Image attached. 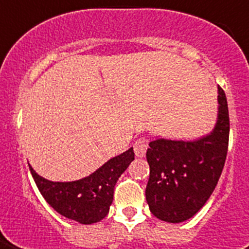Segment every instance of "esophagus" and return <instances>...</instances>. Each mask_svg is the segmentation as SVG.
I'll list each match as a JSON object with an SVG mask.
<instances>
[{"mask_svg":"<svg viewBox=\"0 0 249 249\" xmlns=\"http://www.w3.org/2000/svg\"><path fill=\"white\" fill-rule=\"evenodd\" d=\"M133 148H134V154H136V156H138V158H143L144 155H146V151H147L148 148V141L146 140V138H138V140L136 141V143H134V146H133Z\"/></svg>","mask_w":249,"mask_h":249,"instance_id":"34e87169","label":"esophagus"}]
</instances>
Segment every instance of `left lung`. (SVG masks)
Wrapping results in <instances>:
<instances>
[{
  "label": "left lung",
  "instance_id": "left-lung-1",
  "mask_svg": "<svg viewBox=\"0 0 249 249\" xmlns=\"http://www.w3.org/2000/svg\"><path fill=\"white\" fill-rule=\"evenodd\" d=\"M218 115L209 134L195 141L156 138L146 158L150 178L146 200L156 218L178 224L195 216L217 186L228 155V101L218 88Z\"/></svg>",
  "mask_w": 249,
  "mask_h": 249
}]
</instances>
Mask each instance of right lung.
<instances>
[{
    "label": "right lung",
    "mask_w": 249,
    "mask_h": 249,
    "mask_svg": "<svg viewBox=\"0 0 249 249\" xmlns=\"http://www.w3.org/2000/svg\"><path fill=\"white\" fill-rule=\"evenodd\" d=\"M134 160L133 147L109 159L94 173L79 181L53 182L29 170L41 195L62 216L83 225L95 224L108 214L117 179Z\"/></svg>",
    "instance_id": "obj_1"
}]
</instances>
